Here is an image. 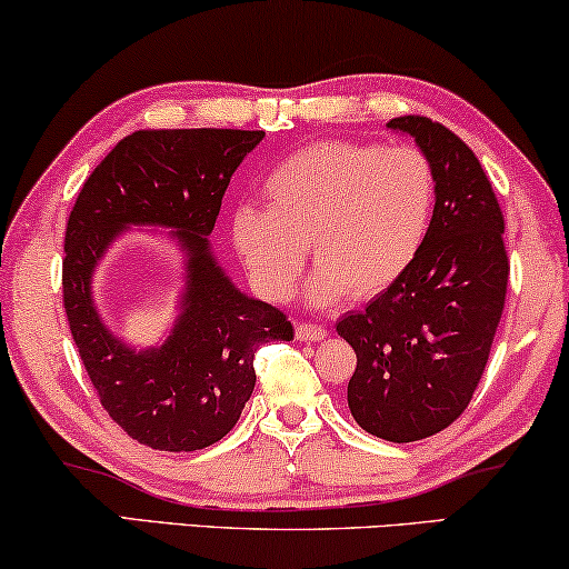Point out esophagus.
Listing matches in <instances>:
<instances>
[{"label": "esophagus", "instance_id": "obj_1", "mask_svg": "<svg viewBox=\"0 0 569 569\" xmlns=\"http://www.w3.org/2000/svg\"><path fill=\"white\" fill-rule=\"evenodd\" d=\"M295 337H298L300 341H321V339H326V329L318 323H298Z\"/></svg>", "mask_w": 569, "mask_h": 569}]
</instances>
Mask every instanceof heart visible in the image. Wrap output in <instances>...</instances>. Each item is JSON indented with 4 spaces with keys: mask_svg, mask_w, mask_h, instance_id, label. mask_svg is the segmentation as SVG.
<instances>
[{
    "mask_svg": "<svg viewBox=\"0 0 569 569\" xmlns=\"http://www.w3.org/2000/svg\"><path fill=\"white\" fill-rule=\"evenodd\" d=\"M263 199L232 212V243L253 284L290 298L313 248L308 298L329 306L376 298L407 274L430 232L438 181L411 144L316 142L271 170Z\"/></svg>",
    "mask_w": 569,
    "mask_h": 569,
    "instance_id": "b5f03b06",
    "label": "heart"
}]
</instances>
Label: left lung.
<instances>
[{"label": "left lung", "instance_id": "obj_1", "mask_svg": "<svg viewBox=\"0 0 569 569\" xmlns=\"http://www.w3.org/2000/svg\"><path fill=\"white\" fill-rule=\"evenodd\" d=\"M435 168L438 199L422 251L393 287L337 323L357 355L347 403L365 432L415 442L469 407L489 360L508 292L505 217L492 183L461 137L399 116Z\"/></svg>", "mask_w": 569, "mask_h": 569}]
</instances>
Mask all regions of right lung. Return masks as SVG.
Wrapping results in <instances>:
<instances>
[{"label": "right lung", "instance_id": "right-lung-1", "mask_svg": "<svg viewBox=\"0 0 569 569\" xmlns=\"http://www.w3.org/2000/svg\"><path fill=\"white\" fill-rule=\"evenodd\" d=\"M261 139L240 129L134 131L92 170L69 214V331L108 417L142 446L181 453L222 440L253 393L256 349L295 337L282 310L232 284L207 240L232 173ZM131 223L170 227L187 269L171 337L139 353L107 331L91 300L97 263Z\"/></svg>", "mask_w": 569, "mask_h": 569}]
</instances>
